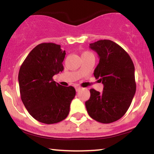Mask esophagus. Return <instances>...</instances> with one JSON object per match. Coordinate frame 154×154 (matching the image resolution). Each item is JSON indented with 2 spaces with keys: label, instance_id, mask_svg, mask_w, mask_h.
I'll use <instances>...</instances> for the list:
<instances>
[{
  "label": "esophagus",
  "instance_id": "esophagus-1",
  "mask_svg": "<svg viewBox=\"0 0 154 154\" xmlns=\"http://www.w3.org/2000/svg\"><path fill=\"white\" fill-rule=\"evenodd\" d=\"M75 89H76V91L78 92V91H80L81 89H82V88L79 87V86H76V87H75Z\"/></svg>",
  "mask_w": 154,
  "mask_h": 154
}]
</instances>
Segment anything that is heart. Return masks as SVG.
<instances>
[{
	"label": "heart",
	"instance_id": "heart-1",
	"mask_svg": "<svg viewBox=\"0 0 154 154\" xmlns=\"http://www.w3.org/2000/svg\"><path fill=\"white\" fill-rule=\"evenodd\" d=\"M91 54V53L88 52V51H85V52H84V53H83L82 55H84V54Z\"/></svg>",
	"mask_w": 154,
	"mask_h": 154
}]
</instances>
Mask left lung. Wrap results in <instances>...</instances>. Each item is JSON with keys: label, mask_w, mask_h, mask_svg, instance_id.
Returning a JSON list of instances; mask_svg holds the SVG:
<instances>
[{"label": "left lung", "mask_w": 154, "mask_h": 154, "mask_svg": "<svg viewBox=\"0 0 154 154\" xmlns=\"http://www.w3.org/2000/svg\"><path fill=\"white\" fill-rule=\"evenodd\" d=\"M90 48L99 56L93 75L103 84V91L90 90L86 109L95 121L114 122L125 115L132 103L136 91L135 66L128 53L111 40H98Z\"/></svg>", "instance_id": "left-lung-1"}]
</instances>
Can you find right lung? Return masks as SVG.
Listing matches in <instances>:
<instances>
[{
  "label": "right lung",
  "mask_w": 154,
  "mask_h": 154,
  "mask_svg": "<svg viewBox=\"0 0 154 154\" xmlns=\"http://www.w3.org/2000/svg\"><path fill=\"white\" fill-rule=\"evenodd\" d=\"M65 51L53 43L39 44L30 51L19 72L21 99L29 114L40 122L58 123L66 119L76 91L53 79L63 70Z\"/></svg>",
  "instance_id": "right-lung-1"
}]
</instances>
